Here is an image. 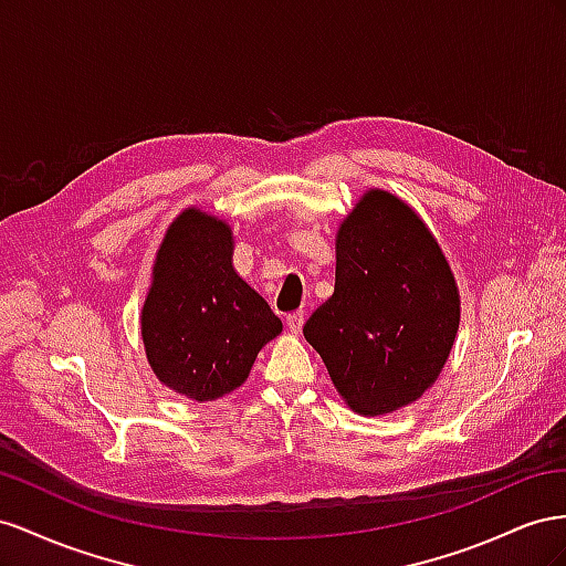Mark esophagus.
<instances>
[{
    "instance_id": "1",
    "label": "esophagus",
    "mask_w": 566,
    "mask_h": 566,
    "mask_svg": "<svg viewBox=\"0 0 566 566\" xmlns=\"http://www.w3.org/2000/svg\"><path fill=\"white\" fill-rule=\"evenodd\" d=\"M303 322H305V313H303V311H296V313H289V315H286V327L292 329L294 334L301 332Z\"/></svg>"
}]
</instances>
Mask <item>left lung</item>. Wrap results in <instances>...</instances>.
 Returning a JSON list of instances; mask_svg holds the SVG:
<instances>
[{
	"instance_id": "8db88e82",
	"label": "left lung",
	"mask_w": 566,
	"mask_h": 566,
	"mask_svg": "<svg viewBox=\"0 0 566 566\" xmlns=\"http://www.w3.org/2000/svg\"><path fill=\"white\" fill-rule=\"evenodd\" d=\"M460 325L443 251L408 203L373 189L336 234L334 294L303 327L360 415L410 406L439 377Z\"/></svg>"
}]
</instances>
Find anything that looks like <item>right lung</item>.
I'll list each match as a JSON object with an SVG mask.
<instances>
[{
	"label": "right lung",
	"mask_w": 566,
	"mask_h": 566,
	"mask_svg": "<svg viewBox=\"0 0 566 566\" xmlns=\"http://www.w3.org/2000/svg\"><path fill=\"white\" fill-rule=\"evenodd\" d=\"M282 319L232 268L228 222L189 208L166 232L142 308L156 377L175 394L216 400L247 381Z\"/></svg>",
	"instance_id": "1"
}]
</instances>
